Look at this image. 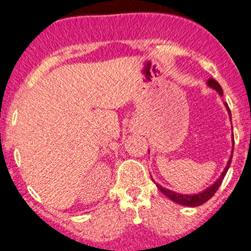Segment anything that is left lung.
I'll return each instance as SVG.
<instances>
[{
  "label": "left lung",
  "instance_id": "1",
  "mask_svg": "<svg viewBox=\"0 0 251 251\" xmlns=\"http://www.w3.org/2000/svg\"><path fill=\"white\" fill-rule=\"evenodd\" d=\"M207 85L209 86V88H212V89H214V90H217L218 93H219V95H223V90H222V86L219 85V83H218L217 80H214V79L209 78L207 80ZM224 105H226V110H228L229 118L231 119V114H230V110H229L228 104H226V102H224ZM233 141H234V137H233ZM231 158H233V150H231L230 158H229L228 163H226V168H224V171H223V172H222V175L219 176V178H218L217 181H215L214 183L212 184V186H209V187H208V188H205L204 191L200 192V193H197V194L177 193V192L171 191V189L165 188V187H162V186H161V184L156 183V182H154V183H156L157 188L160 189V191L162 192V193L165 194L166 197H168V198H170L171 201H173V202L178 203V204H182V205H186V207H198V205L204 204V203L207 202V201H209L210 198H212V197L214 196L215 192L218 191V188L221 187L222 182H223L224 177H226V172H228L229 167H230Z\"/></svg>",
  "mask_w": 251,
  "mask_h": 251
}]
</instances>
